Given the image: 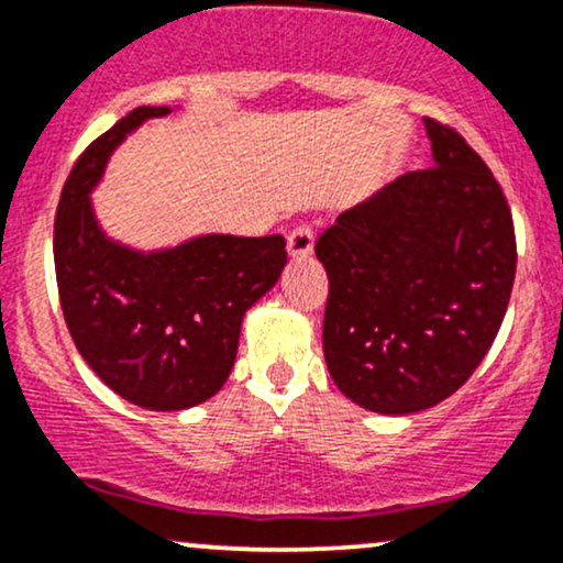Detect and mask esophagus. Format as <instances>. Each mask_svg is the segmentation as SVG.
<instances>
[{
	"label": "esophagus",
	"mask_w": 563,
	"mask_h": 563,
	"mask_svg": "<svg viewBox=\"0 0 563 563\" xmlns=\"http://www.w3.org/2000/svg\"><path fill=\"white\" fill-rule=\"evenodd\" d=\"M314 252V233L309 225H299L288 235V256L290 260H307Z\"/></svg>",
	"instance_id": "1"
}]
</instances>
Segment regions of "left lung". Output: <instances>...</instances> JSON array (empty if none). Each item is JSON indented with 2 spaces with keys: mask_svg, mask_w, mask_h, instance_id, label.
I'll use <instances>...</instances> for the list:
<instances>
[{
  "mask_svg": "<svg viewBox=\"0 0 563 563\" xmlns=\"http://www.w3.org/2000/svg\"><path fill=\"white\" fill-rule=\"evenodd\" d=\"M430 170L351 207L317 241L322 349L338 390L377 415L430 409L496 341L517 273L511 209L479 154L424 118Z\"/></svg>",
  "mask_w": 563,
  "mask_h": 563,
  "instance_id": "1",
  "label": "left lung"
}]
</instances>
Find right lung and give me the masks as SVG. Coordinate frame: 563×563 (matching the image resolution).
Here are the masks:
<instances>
[{"mask_svg": "<svg viewBox=\"0 0 563 563\" xmlns=\"http://www.w3.org/2000/svg\"><path fill=\"white\" fill-rule=\"evenodd\" d=\"M170 107H135L80 154L54 220V273L73 343L107 388L148 411L205 404L228 380L243 314L286 267L283 235L207 233L139 252L112 241L91 191L128 133Z\"/></svg>", "mask_w": 563, "mask_h": 563, "instance_id": "1", "label": "right lung"}]
</instances>
